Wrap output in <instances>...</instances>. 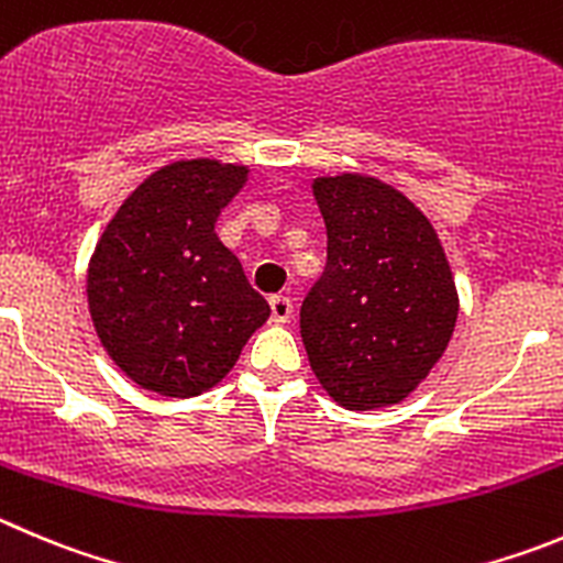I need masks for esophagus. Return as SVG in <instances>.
Returning a JSON list of instances; mask_svg holds the SVG:
<instances>
[{
	"label": "esophagus",
	"instance_id": "obj_1",
	"mask_svg": "<svg viewBox=\"0 0 563 563\" xmlns=\"http://www.w3.org/2000/svg\"><path fill=\"white\" fill-rule=\"evenodd\" d=\"M269 308H272V322L275 324H286L294 313L291 299H288L286 294H275V297H269Z\"/></svg>",
	"mask_w": 563,
	"mask_h": 563
}]
</instances>
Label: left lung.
I'll return each instance as SVG.
<instances>
[{
    "label": "left lung",
    "instance_id": "8db88e82",
    "mask_svg": "<svg viewBox=\"0 0 563 563\" xmlns=\"http://www.w3.org/2000/svg\"><path fill=\"white\" fill-rule=\"evenodd\" d=\"M328 266L299 311L324 391L350 411L402 402L453 339L459 291L439 235L402 191L369 175L317 177Z\"/></svg>",
    "mask_w": 563,
    "mask_h": 563
}]
</instances>
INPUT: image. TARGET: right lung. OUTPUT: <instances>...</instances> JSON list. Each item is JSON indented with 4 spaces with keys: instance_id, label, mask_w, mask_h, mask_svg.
<instances>
[{
    "instance_id": "obj_1",
    "label": "right lung",
    "mask_w": 563,
    "mask_h": 563,
    "mask_svg": "<svg viewBox=\"0 0 563 563\" xmlns=\"http://www.w3.org/2000/svg\"><path fill=\"white\" fill-rule=\"evenodd\" d=\"M246 172L213 157L166 163L99 235L86 288L93 330L146 391L177 400L208 391L269 319V302L217 235Z\"/></svg>"
}]
</instances>
